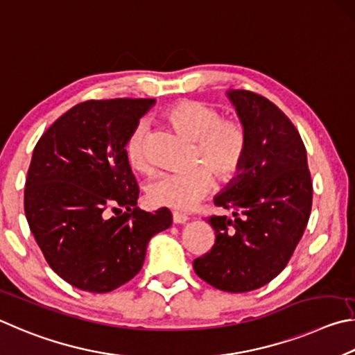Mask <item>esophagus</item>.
Instances as JSON below:
<instances>
[{"label": "esophagus", "instance_id": "esophagus-1", "mask_svg": "<svg viewBox=\"0 0 355 355\" xmlns=\"http://www.w3.org/2000/svg\"><path fill=\"white\" fill-rule=\"evenodd\" d=\"M190 218L187 215H182V214H179V212H174L173 214V223L174 225H185V223H187Z\"/></svg>", "mask_w": 355, "mask_h": 355}]
</instances>
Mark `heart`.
Instances as JSON below:
<instances>
[{"label": "heart", "mask_w": 355, "mask_h": 355, "mask_svg": "<svg viewBox=\"0 0 355 355\" xmlns=\"http://www.w3.org/2000/svg\"><path fill=\"white\" fill-rule=\"evenodd\" d=\"M165 121L184 139L195 141L193 164H202L187 173H165L149 182L148 201L155 207L173 210L193 209L214 185V176L226 182L243 165L248 153V132L235 118H221L207 104L184 99L164 112ZM124 157L129 166L148 173L145 154V124H137L124 143Z\"/></svg>", "instance_id": "heart-1"}]
</instances>
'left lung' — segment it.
<instances>
[{
  "instance_id": "1",
  "label": "left lung",
  "mask_w": 355,
  "mask_h": 355,
  "mask_svg": "<svg viewBox=\"0 0 355 355\" xmlns=\"http://www.w3.org/2000/svg\"><path fill=\"white\" fill-rule=\"evenodd\" d=\"M248 132V153L214 198L234 218L210 216L215 245L193 268L212 287L245 293L272 281L300 243L312 210V179L302 139L287 115L248 90H227Z\"/></svg>"
}]
</instances>
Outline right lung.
<instances>
[{
  "instance_id": "add662e5",
  "label": "right lung",
  "mask_w": 355,
  "mask_h": 355,
  "mask_svg": "<svg viewBox=\"0 0 355 355\" xmlns=\"http://www.w3.org/2000/svg\"><path fill=\"white\" fill-rule=\"evenodd\" d=\"M154 104L80 103L34 148L24 214L48 265L73 287L107 293L126 284L141 270L149 240L171 226L166 207H137L139 185L124 157L129 134Z\"/></svg>"
}]
</instances>
